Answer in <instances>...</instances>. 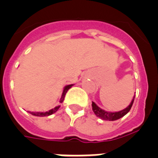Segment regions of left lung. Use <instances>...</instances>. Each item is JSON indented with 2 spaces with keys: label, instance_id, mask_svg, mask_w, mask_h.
Returning <instances> with one entry per match:
<instances>
[{
  "label": "left lung",
  "instance_id": "obj_1",
  "mask_svg": "<svg viewBox=\"0 0 158 158\" xmlns=\"http://www.w3.org/2000/svg\"><path fill=\"white\" fill-rule=\"evenodd\" d=\"M134 98H135V96H134L133 99L131 102L130 105L126 107L123 110H120V111L118 112H109V111H106V110H102L99 106H98L96 104L92 102V109H93V111L94 112V114H96V116L98 117V118L103 119V120H107V121H114L117 120L118 118H122L127 114L129 112V110H131V106H132V104H133Z\"/></svg>",
  "mask_w": 158,
  "mask_h": 158
}]
</instances>
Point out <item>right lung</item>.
<instances>
[{
  "instance_id": "right-lung-1",
  "label": "right lung",
  "mask_w": 158,
  "mask_h": 158,
  "mask_svg": "<svg viewBox=\"0 0 158 158\" xmlns=\"http://www.w3.org/2000/svg\"><path fill=\"white\" fill-rule=\"evenodd\" d=\"M73 85H66L64 87L63 90V93H62V95H61V98H60V102L62 103L64 102V97H65V94L67 93V91L73 86ZM60 106H56L55 108L52 109V110H48V111L46 112H31L29 111L30 114H31L32 115H35V116H40V117H44V116H48V115H51V114H54L55 112H56L58 110V109L60 108Z\"/></svg>"
}]
</instances>
